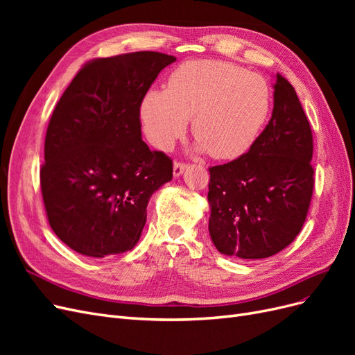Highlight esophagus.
Returning a JSON list of instances; mask_svg holds the SVG:
<instances>
[{
    "mask_svg": "<svg viewBox=\"0 0 355 355\" xmlns=\"http://www.w3.org/2000/svg\"><path fill=\"white\" fill-rule=\"evenodd\" d=\"M187 167H188V166H187L185 163H179V161H178V163L173 164V176H175V178H179L182 173H184Z\"/></svg>",
    "mask_w": 355,
    "mask_h": 355,
    "instance_id": "34e87169",
    "label": "esophagus"
}]
</instances>
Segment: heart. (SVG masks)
Masks as SVG:
<instances>
[{"instance_id":"b5f03b06","label":"heart","mask_w":355,"mask_h":355,"mask_svg":"<svg viewBox=\"0 0 355 355\" xmlns=\"http://www.w3.org/2000/svg\"><path fill=\"white\" fill-rule=\"evenodd\" d=\"M271 89L261 75L225 60H188L170 73L167 90L151 89L139 106L144 132L168 151L192 118L196 149L234 159L257 141L271 112Z\"/></svg>"}]
</instances>
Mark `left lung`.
<instances>
[{
	"label": "left lung",
	"instance_id": "1",
	"mask_svg": "<svg viewBox=\"0 0 355 355\" xmlns=\"http://www.w3.org/2000/svg\"><path fill=\"white\" fill-rule=\"evenodd\" d=\"M270 123L231 163L210 167L209 232L214 247L239 259H263L304 227L314 188L313 133L297 94L275 75Z\"/></svg>",
	"mask_w": 355,
	"mask_h": 355
}]
</instances>
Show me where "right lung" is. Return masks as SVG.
Masks as SVG:
<instances>
[{
    "mask_svg": "<svg viewBox=\"0 0 355 355\" xmlns=\"http://www.w3.org/2000/svg\"><path fill=\"white\" fill-rule=\"evenodd\" d=\"M175 56L136 51L84 65L47 127L41 192L51 230L72 250L105 257L132 250L171 159L142 141L139 106Z\"/></svg>",
    "mask_w": 355,
    "mask_h": 355,
    "instance_id": "add662e5",
    "label": "right lung"
}]
</instances>
